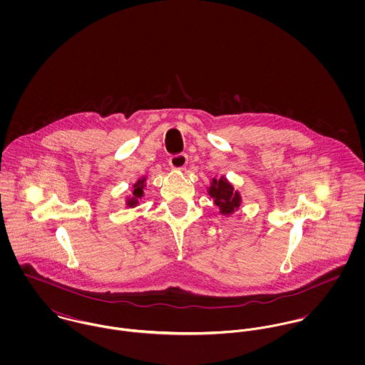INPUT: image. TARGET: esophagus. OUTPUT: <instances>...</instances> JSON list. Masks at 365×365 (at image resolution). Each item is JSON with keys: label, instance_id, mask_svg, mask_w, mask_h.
Here are the masks:
<instances>
[{"label": "esophagus", "instance_id": "obj_1", "mask_svg": "<svg viewBox=\"0 0 365 365\" xmlns=\"http://www.w3.org/2000/svg\"><path fill=\"white\" fill-rule=\"evenodd\" d=\"M187 156L185 155H174L170 158V164L173 165V168L175 170H182L187 165Z\"/></svg>", "mask_w": 365, "mask_h": 365}]
</instances>
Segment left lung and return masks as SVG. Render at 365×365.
I'll use <instances>...</instances> for the list:
<instances>
[{
    "instance_id": "left-lung-1",
    "label": "left lung",
    "mask_w": 365,
    "mask_h": 365,
    "mask_svg": "<svg viewBox=\"0 0 365 365\" xmlns=\"http://www.w3.org/2000/svg\"><path fill=\"white\" fill-rule=\"evenodd\" d=\"M208 194L210 198H213L215 205L219 208L222 215H232L235 210L240 208V192L236 191L235 187L223 175L220 178H212L208 187Z\"/></svg>"
}]
</instances>
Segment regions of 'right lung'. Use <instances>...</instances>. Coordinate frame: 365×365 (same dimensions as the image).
<instances>
[{"label": "right lung", "instance_id": "add662e5", "mask_svg": "<svg viewBox=\"0 0 365 365\" xmlns=\"http://www.w3.org/2000/svg\"><path fill=\"white\" fill-rule=\"evenodd\" d=\"M145 187H146V175L142 177V178H139V180L133 184L132 192H130V195L126 198V204H125L128 208H135V207L139 205L142 197L145 195V191H143Z\"/></svg>", "mask_w": 365, "mask_h": 365}]
</instances>
